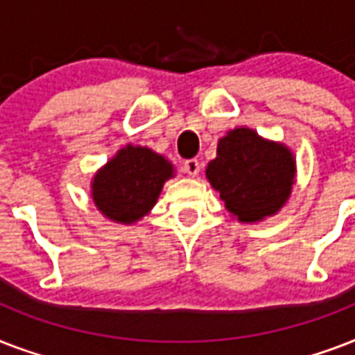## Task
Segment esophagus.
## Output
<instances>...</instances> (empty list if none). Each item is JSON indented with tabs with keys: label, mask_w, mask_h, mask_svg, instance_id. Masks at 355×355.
I'll use <instances>...</instances> for the list:
<instances>
[{
	"label": "esophagus",
	"mask_w": 355,
	"mask_h": 355,
	"mask_svg": "<svg viewBox=\"0 0 355 355\" xmlns=\"http://www.w3.org/2000/svg\"><path fill=\"white\" fill-rule=\"evenodd\" d=\"M182 169H184V173H188L189 177H197V175L200 173L199 160H195V158H191V160H186L184 162Z\"/></svg>",
	"instance_id": "esophagus-1"
}]
</instances>
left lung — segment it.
Masks as SVG:
<instances>
[{
  "instance_id": "obj_1",
  "label": "left lung",
  "mask_w": 355,
  "mask_h": 355,
  "mask_svg": "<svg viewBox=\"0 0 355 355\" xmlns=\"http://www.w3.org/2000/svg\"><path fill=\"white\" fill-rule=\"evenodd\" d=\"M206 178L239 223H259L276 216L297 184V158L282 141L237 127L217 141V156Z\"/></svg>"
}]
</instances>
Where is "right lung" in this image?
Here are the masks:
<instances>
[{"instance_id":"right-lung-1","label":"right lung","mask_w":355,"mask_h":355,"mask_svg":"<svg viewBox=\"0 0 355 355\" xmlns=\"http://www.w3.org/2000/svg\"><path fill=\"white\" fill-rule=\"evenodd\" d=\"M175 166L149 147L128 144L97 169L92 200L103 216L119 225H134L149 214Z\"/></svg>"}]
</instances>
